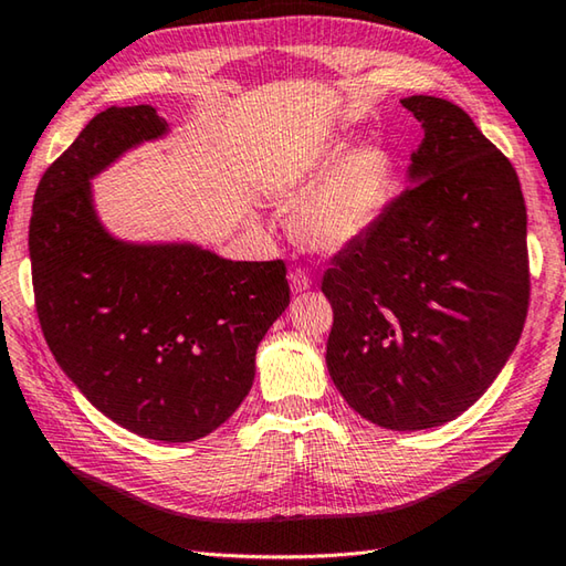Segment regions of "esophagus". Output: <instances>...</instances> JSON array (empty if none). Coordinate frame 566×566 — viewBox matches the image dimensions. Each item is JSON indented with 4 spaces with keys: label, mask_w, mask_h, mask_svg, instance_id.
I'll use <instances>...</instances> for the list:
<instances>
[{
    "label": "esophagus",
    "mask_w": 566,
    "mask_h": 566,
    "mask_svg": "<svg viewBox=\"0 0 566 566\" xmlns=\"http://www.w3.org/2000/svg\"><path fill=\"white\" fill-rule=\"evenodd\" d=\"M290 286H292L294 294H302L312 286V276L306 274L304 270H292L290 272Z\"/></svg>",
    "instance_id": "obj_1"
}]
</instances>
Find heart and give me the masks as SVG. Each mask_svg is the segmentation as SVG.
I'll return each mask as SVG.
<instances>
[{"mask_svg": "<svg viewBox=\"0 0 566 566\" xmlns=\"http://www.w3.org/2000/svg\"><path fill=\"white\" fill-rule=\"evenodd\" d=\"M397 165L379 142L324 139L286 161L270 179V195L292 212V232L322 254L357 244L377 227L395 197Z\"/></svg>", "mask_w": 566, "mask_h": 566, "instance_id": "obj_1", "label": "heart"}]
</instances>
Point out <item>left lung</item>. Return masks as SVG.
<instances>
[{
    "instance_id": "left-lung-1",
    "label": "left lung",
    "mask_w": 566,
    "mask_h": 566,
    "mask_svg": "<svg viewBox=\"0 0 566 566\" xmlns=\"http://www.w3.org/2000/svg\"><path fill=\"white\" fill-rule=\"evenodd\" d=\"M424 129L409 185L322 280L327 369L344 401L391 432L452 421L490 389L530 304L526 207L502 151L457 104L401 99Z\"/></svg>"
}]
</instances>
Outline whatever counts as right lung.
Returning <instances> with one entry per match:
<instances>
[{"label": "right lung", "mask_w": 566, "mask_h": 566, "mask_svg": "<svg viewBox=\"0 0 566 566\" xmlns=\"http://www.w3.org/2000/svg\"><path fill=\"white\" fill-rule=\"evenodd\" d=\"M169 132L149 104L99 112L36 187L30 260L44 339L74 387L134 434L195 442L249 395L290 284L282 260L232 262L104 227L92 179Z\"/></svg>", "instance_id": "right-lung-1"}]
</instances>
